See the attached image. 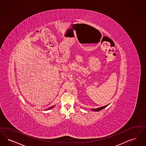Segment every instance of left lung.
Returning <instances> with one entry per match:
<instances>
[{
  "mask_svg": "<svg viewBox=\"0 0 146 146\" xmlns=\"http://www.w3.org/2000/svg\"><path fill=\"white\" fill-rule=\"evenodd\" d=\"M108 105H107L104 106H102V107H101V108H92V110H93V111H99L102 110V109H104V108L107 107Z\"/></svg>",
  "mask_w": 146,
  "mask_h": 146,
  "instance_id": "left-lung-1",
  "label": "left lung"
}]
</instances>
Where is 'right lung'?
Here are the masks:
<instances>
[{"mask_svg":"<svg viewBox=\"0 0 146 146\" xmlns=\"http://www.w3.org/2000/svg\"><path fill=\"white\" fill-rule=\"evenodd\" d=\"M54 106H51V108H49L48 110H50V109H51V108H54Z\"/></svg>","mask_w":146,"mask_h":146,"instance_id":"right-lung-1","label":"right lung"}]
</instances>
